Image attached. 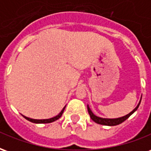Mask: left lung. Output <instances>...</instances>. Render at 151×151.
Returning a JSON list of instances; mask_svg holds the SVG:
<instances>
[{"instance_id":"obj_1","label":"left lung","mask_w":151,"mask_h":151,"mask_svg":"<svg viewBox=\"0 0 151 151\" xmlns=\"http://www.w3.org/2000/svg\"><path fill=\"white\" fill-rule=\"evenodd\" d=\"M141 100H142V97L140 99V101L138 103V104L137 105V107L133 111L129 112V114H127L125 116L121 117H118V118H103V117H99L95 116V114L92 112V111L91 110V108L89 107V105H87V110H88V112L90 114V116L92 119V120H94L95 123L99 124H103V125H108V126H114V125H117V124H120L122 122H124V120H126L129 117L133 114L135 111L137 110V108L139 107L140 104H141Z\"/></svg>"}]
</instances>
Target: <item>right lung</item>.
Wrapping results in <instances>:
<instances>
[{
	"label": "right lung",
	"mask_w": 151,
	"mask_h": 151,
	"mask_svg": "<svg viewBox=\"0 0 151 151\" xmlns=\"http://www.w3.org/2000/svg\"><path fill=\"white\" fill-rule=\"evenodd\" d=\"M65 107H66V106H65V107L63 108V109L61 110V111H60V113L58 114L57 116L52 117V118H50V119H43V120H37V119H31V118H29V117L25 116H23V115H22V116L24 117L25 119H27V120H29V121H31V122H32V123H35V124L52 123V122H53V121H56V120H58L59 118H60V117H61L63 112H64V111H65Z\"/></svg>",
	"instance_id": "obj_1"
}]
</instances>
